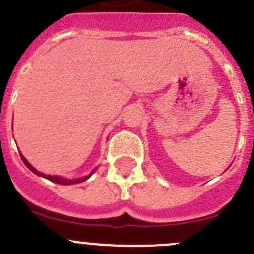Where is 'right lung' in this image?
I'll return each mask as SVG.
<instances>
[{"instance_id":"right-lung-1","label":"right lung","mask_w":254,"mask_h":254,"mask_svg":"<svg viewBox=\"0 0 254 254\" xmlns=\"http://www.w3.org/2000/svg\"><path fill=\"white\" fill-rule=\"evenodd\" d=\"M20 156H21V159H22V161H24V164L26 165V166L29 167L30 170H31L32 173L36 174V175H39V176H43V178L48 179V180L53 181V183L60 184V185H73V184H79V183H81V181H85V180H87V179H89L90 175H92V174H90V175L84 176V178H80V179H65V178H60V176L45 175V174H43V173H39V171H37V170L35 169V167H32L31 165H30L29 162H27V160L25 159L24 156L21 155V153H20Z\"/></svg>"}]
</instances>
